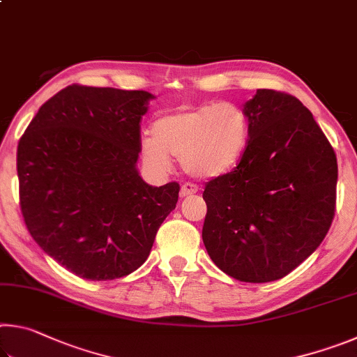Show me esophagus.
Here are the masks:
<instances>
[{"label":"esophagus","mask_w":357,"mask_h":357,"mask_svg":"<svg viewBox=\"0 0 357 357\" xmlns=\"http://www.w3.org/2000/svg\"><path fill=\"white\" fill-rule=\"evenodd\" d=\"M198 192V187L195 185V184H192V183H184L183 185H181V192H179V195H181V198H185V197H190V195H193V193H197Z\"/></svg>","instance_id":"1"}]
</instances>
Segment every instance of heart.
<instances>
[{"label": "heart", "instance_id": "1", "mask_svg": "<svg viewBox=\"0 0 357 357\" xmlns=\"http://www.w3.org/2000/svg\"><path fill=\"white\" fill-rule=\"evenodd\" d=\"M142 140L144 162L168 172L172 157H179L192 176L211 179L236 167L250 138L247 113L231 102L185 107L164 114Z\"/></svg>", "mask_w": 357, "mask_h": 357}]
</instances>
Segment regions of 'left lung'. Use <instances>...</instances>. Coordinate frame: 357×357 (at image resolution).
Here are the masks:
<instances>
[{
  "label": "left lung",
  "instance_id": "8db88e82",
  "mask_svg": "<svg viewBox=\"0 0 357 357\" xmlns=\"http://www.w3.org/2000/svg\"><path fill=\"white\" fill-rule=\"evenodd\" d=\"M244 112L250 138L239 164L204 187L203 243L229 277L264 283L288 275L328 234L337 157L291 94L258 89Z\"/></svg>",
  "mask_w": 357,
  "mask_h": 357
}]
</instances>
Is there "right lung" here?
<instances>
[{"label": "right lung", "instance_id": "add662e5", "mask_svg": "<svg viewBox=\"0 0 357 357\" xmlns=\"http://www.w3.org/2000/svg\"><path fill=\"white\" fill-rule=\"evenodd\" d=\"M146 91L70 84L39 108L17 148L20 208L47 255L86 280L129 275L146 261L176 208L179 184L137 170Z\"/></svg>", "mask_w": 357, "mask_h": 357}]
</instances>
